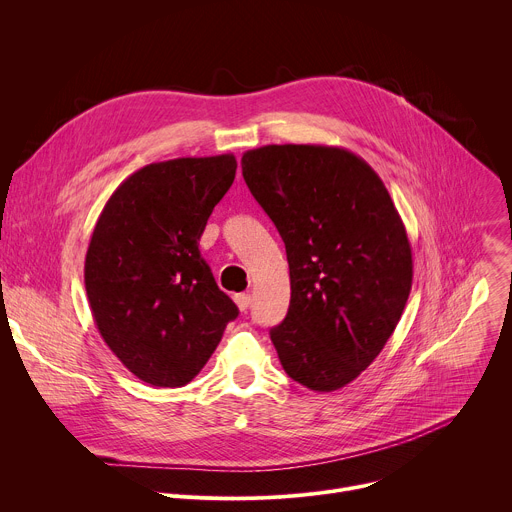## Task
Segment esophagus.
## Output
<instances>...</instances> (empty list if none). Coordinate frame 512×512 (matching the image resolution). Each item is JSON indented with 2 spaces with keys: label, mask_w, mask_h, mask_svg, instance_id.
I'll use <instances>...</instances> for the list:
<instances>
[{
  "label": "esophagus",
  "mask_w": 512,
  "mask_h": 512,
  "mask_svg": "<svg viewBox=\"0 0 512 512\" xmlns=\"http://www.w3.org/2000/svg\"><path fill=\"white\" fill-rule=\"evenodd\" d=\"M235 304H237V308H239L241 312H247L249 306H251V296H249V294H237V296H235Z\"/></svg>",
  "instance_id": "esophagus-1"
}]
</instances>
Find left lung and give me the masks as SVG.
<instances>
[{"mask_svg":"<svg viewBox=\"0 0 512 512\" xmlns=\"http://www.w3.org/2000/svg\"><path fill=\"white\" fill-rule=\"evenodd\" d=\"M241 168L285 243L291 300L269 330L281 367L312 391L342 389L405 310L413 259L401 216L379 174L344 148L263 145Z\"/></svg>","mask_w":512,"mask_h":512,"instance_id":"1","label":"left lung"}]
</instances>
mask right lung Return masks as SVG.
Returning a JSON list of instances; mask_svg holds the SVG:
<instances>
[{
  "label": "right lung",
  "instance_id": "1",
  "mask_svg": "<svg viewBox=\"0 0 512 512\" xmlns=\"http://www.w3.org/2000/svg\"><path fill=\"white\" fill-rule=\"evenodd\" d=\"M235 172L233 154L143 166L111 194L91 235L93 320L111 352L152 387L190 383L239 316L198 251Z\"/></svg>",
  "mask_w": 512,
  "mask_h": 512
}]
</instances>
